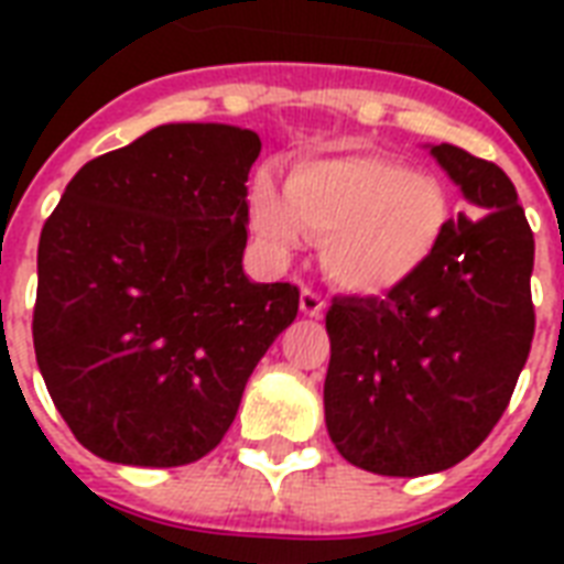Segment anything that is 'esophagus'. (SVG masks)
Wrapping results in <instances>:
<instances>
[{"label":"esophagus","mask_w":564,"mask_h":564,"mask_svg":"<svg viewBox=\"0 0 564 564\" xmlns=\"http://www.w3.org/2000/svg\"><path fill=\"white\" fill-rule=\"evenodd\" d=\"M325 307H327V301L322 299L316 290H310V286H304V290H301V313H304V316L318 318L322 313H325Z\"/></svg>","instance_id":"1"}]
</instances>
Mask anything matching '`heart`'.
Here are the masks:
<instances>
[{"instance_id":"1","label":"heart","mask_w":564,"mask_h":564,"mask_svg":"<svg viewBox=\"0 0 564 564\" xmlns=\"http://www.w3.org/2000/svg\"><path fill=\"white\" fill-rule=\"evenodd\" d=\"M251 221L278 251L310 237L322 242L327 278L357 295H380L410 281L436 251L447 195L436 178L383 154H336L299 163L290 189L260 172Z\"/></svg>"}]
</instances>
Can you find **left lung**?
Listing matches in <instances>:
<instances>
[{
	"label": "left lung",
	"instance_id": "1",
	"mask_svg": "<svg viewBox=\"0 0 564 564\" xmlns=\"http://www.w3.org/2000/svg\"><path fill=\"white\" fill-rule=\"evenodd\" d=\"M430 154L463 189L430 260L386 299L327 310L325 421L336 451L386 477L445 471L498 424L535 334L533 230L507 172L459 145Z\"/></svg>",
	"mask_w": 564,
	"mask_h": 564
}]
</instances>
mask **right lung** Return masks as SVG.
Returning a JSON list of instances; mask_svg holds the SVG:
<instances>
[{
    "mask_svg": "<svg viewBox=\"0 0 564 564\" xmlns=\"http://www.w3.org/2000/svg\"><path fill=\"white\" fill-rule=\"evenodd\" d=\"M257 154L248 128L158 126L84 163L43 225L34 354L90 454L143 468L210 454L299 316V286L242 272Z\"/></svg>",
    "mask_w": 564,
    "mask_h": 564,
    "instance_id": "right-lung-1",
    "label": "right lung"
}]
</instances>
